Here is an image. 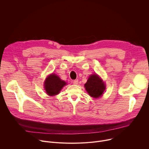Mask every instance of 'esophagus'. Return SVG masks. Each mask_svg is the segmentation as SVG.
<instances>
[{
  "mask_svg": "<svg viewBox=\"0 0 149 149\" xmlns=\"http://www.w3.org/2000/svg\"><path fill=\"white\" fill-rule=\"evenodd\" d=\"M78 83V79H75V80L73 81V84H74L76 85V84H77Z\"/></svg>",
  "mask_w": 149,
  "mask_h": 149,
  "instance_id": "esophagus-1",
  "label": "esophagus"
}]
</instances>
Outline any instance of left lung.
Masks as SVG:
<instances>
[{
    "label": "left lung",
    "mask_w": 149,
    "mask_h": 149,
    "mask_svg": "<svg viewBox=\"0 0 149 149\" xmlns=\"http://www.w3.org/2000/svg\"><path fill=\"white\" fill-rule=\"evenodd\" d=\"M84 86L89 95L95 98L101 97L105 89L104 83L96 74L91 75Z\"/></svg>",
    "instance_id": "8db88e82"
}]
</instances>
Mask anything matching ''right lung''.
Wrapping results in <instances>:
<instances>
[{"instance_id": "add662e5", "label": "right lung", "mask_w": 149, "mask_h": 149, "mask_svg": "<svg viewBox=\"0 0 149 149\" xmlns=\"http://www.w3.org/2000/svg\"><path fill=\"white\" fill-rule=\"evenodd\" d=\"M66 84L64 81L61 80L58 76L52 74L45 80V89L48 95L53 96L59 94L62 87Z\"/></svg>"}]
</instances>
